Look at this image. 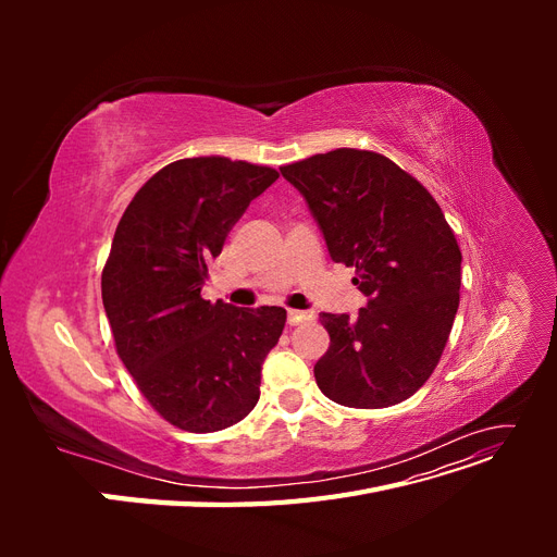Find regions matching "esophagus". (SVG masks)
Returning <instances> with one entry per match:
<instances>
[{
    "instance_id": "obj_1",
    "label": "esophagus",
    "mask_w": 557,
    "mask_h": 557,
    "mask_svg": "<svg viewBox=\"0 0 557 557\" xmlns=\"http://www.w3.org/2000/svg\"><path fill=\"white\" fill-rule=\"evenodd\" d=\"M305 320H313V311H299V309H288V323L299 325Z\"/></svg>"
}]
</instances>
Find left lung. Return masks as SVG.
Returning <instances> with one entry per match:
<instances>
[{
	"mask_svg": "<svg viewBox=\"0 0 557 557\" xmlns=\"http://www.w3.org/2000/svg\"><path fill=\"white\" fill-rule=\"evenodd\" d=\"M307 199L330 258L356 267L358 315L320 313L330 348L313 367L352 409L409 399L440 362L460 305L462 252L434 197L372 150L336 148L281 166Z\"/></svg>",
	"mask_w": 557,
	"mask_h": 557,
	"instance_id": "obj_1",
	"label": "left lung"
}]
</instances>
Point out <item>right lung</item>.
<instances>
[{
	"label": "right lung",
	"mask_w": 557,
	"mask_h": 557,
	"mask_svg": "<svg viewBox=\"0 0 557 557\" xmlns=\"http://www.w3.org/2000/svg\"><path fill=\"white\" fill-rule=\"evenodd\" d=\"M276 178L242 160H176L141 185L115 227L102 272L115 350L150 407L185 432L225 430L260 399L285 309L211 305L201 285L232 225Z\"/></svg>",
	"instance_id": "add662e5"
}]
</instances>
